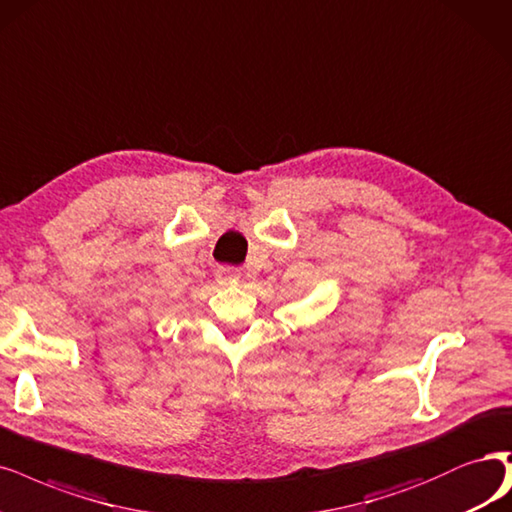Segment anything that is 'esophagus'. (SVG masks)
I'll list each match as a JSON object with an SVG mask.
<instances>
[{"label":"esophagus","mask_w":512,"mask_h":512,"mask_svg":"<svg viewBox=\"0 0 512 512\" xmlns=\"http://www.w3.org/2000/svg\"><path fill=\"white\" fill-rule=\"evenodd\" d=\"M218 279H220V284L233 286L241 279V269L231 267V264H224V267H218Z\"/></svg>","instance_id":"esophagus-1"}]
</instances>
